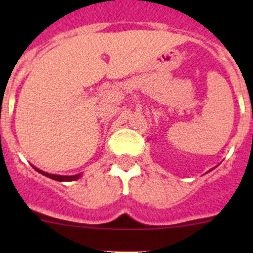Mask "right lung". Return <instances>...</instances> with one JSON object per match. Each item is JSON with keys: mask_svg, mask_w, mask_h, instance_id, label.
<instances>
[{"mask_svg": "<svg viewBox=\"0 0 253 253\" xmlns=\"http://www.w3.org/2000/svg\"><path fill=\"white\" fill-rule=\"evenodd\" d=\"M33 168H34V169L37 170L38 172H40V174H42V175L47 176V177L52 178V180H56V181H61V182H62V181H75V180H78V178L81 177V176H82V174H78V175H72V176H62V175L47 174V172H45V171H42V170L37 169V168H35V167H33Z\"/></svg>", "mask_w": 253, "mask_h": 253, "instance_id": "right-lung-1", "label": "right lung"}]
</instances>
